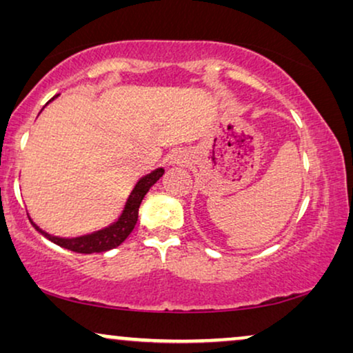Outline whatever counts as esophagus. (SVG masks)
<instances>
[{"instance_id": "esophagus-1", "label": "esophagus", "mask_w": 353, "mask_h": 353, "mask_svg": "<svg viewBox=\"0 0 353 353\" xmlns=\"http://www.w3.org/2000/svg\"><path fill=\"white\" fill-rule=\"evenodd\" d=\"M180 161H181V159L180 157H172V163H180Z\"/></svg>"}]
</instances>
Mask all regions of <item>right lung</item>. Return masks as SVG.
Returning <instances> with one entry per match:
<instances>
[{"instance_id": "obj_1", "label": "right lung", "mask_w": 353, "mask_h": 353, "mask_svg": "<svg viewBox=\"0 0 353 353\" xmlns=\"http://www.w3.org/2000/svg\"><path fill=\"white\" fill-rule=\"evenodd\" d=\"M56 98L57 96H54L52 99ZM163 172L165 170L161 167V168H156V170H152L151 173H148V175H144L143 178H139L138 183L133 188V191L130 192L128 199L125 202V207L122 214L119 215V219L112 221L109 226H105V228L93 231V233L75 236V238H59V236H52L50 233H46V231H43L37 223H33L30 216H28V220H30V223L35 226L38 233H41L46 239H50L51 243L61 245V248L72 250V252H77V254L105 252V250L115 249L117 245L122 244L123 241L128 238V234L132 233L134 225H137L138 221V212H139V205H141V201L144 199V196L148 194V191L159 181V178L163 175Z\"/></svg>"}]
</instances>
